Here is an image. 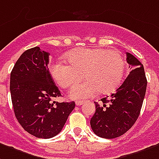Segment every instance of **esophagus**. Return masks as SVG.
<instances>
[{
    "label": "esophagus",
    "mask_w": 159,
    "mask_h": 159,
    "mask_svg": "<svg viewBox=\"0 0 159 159\" xmlns=\"http://www.w3.org/2000/svg\"><path fill=\"white\" fill-rule=\"evenodd\" d=\"M83 100H76V105H77V106H80V105H82V104H83Z\"/></svg>",
    "instance_id": "obj_1"
}]
</instances>
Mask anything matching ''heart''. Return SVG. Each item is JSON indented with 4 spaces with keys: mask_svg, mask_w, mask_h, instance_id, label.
I'll use <instances>...</instances> for the list:
<instances>
[{
    "mask_svg": "<svg viewBox=\"0 0 159 159\" xmlns=\"http://www.w3.org/2000/svg\"><path fill=\"white\" fill-rule=\"evenodd\" d=\"M66 59L69 64L57 61L51 65L50 74L63 89L74 85L83 76L85 78L83 83L70 89L71 98H87L98 91L109 93L115 91L121 82L125 61L118 50L81 48L70 51Z\"/></svg>",
    "mask_w": 159,
    "mask_h": 159,
    "instance_id": "1",
    "label": "heart"
}]
</instances>
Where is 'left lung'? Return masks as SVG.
<instances>
[{
	"label": "left lung",
	"mask_w": 159,
	"mask_h": 159,
	"mask_svg": "<svg viewBox=\"0 0 159 159\" xmlns=\"http://www.w3.org/2000/svg\"><path fill=\"white\" fill-rule=\"evenodd\" d=\"M126 61L131 70L121 86L109 99L102 98L101 105L95 102L96 111L90 125L93 132L103 138L122 136L135 124L141 112L148 84L144 67L130 53H126Z\"/></svg>",
	"instance_id": "8db88e82"
}]
</instances>
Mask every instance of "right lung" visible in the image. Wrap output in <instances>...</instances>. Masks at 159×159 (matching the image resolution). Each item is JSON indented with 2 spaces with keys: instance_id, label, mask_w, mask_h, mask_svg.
Masks as SVG:
<instances>
[{
  "instance_id": "add662e5",
  "label": "right lung",
  "mask_w": 159,
  "mask_h": 159,
  "mask_svg": "<svg viewBox=\"0 0 159 159\" xmlns=\"http://www.w3.org/2000/svg\"><path fill=\"white\" fill-rule=\"evenodd\" d=\"M49 56L39 47L26 50L14 65L10 77L17 121L29 134L43 139L60 133L75 108L73 101H53L61 94L48 68Z\"/></svg>"
}]
</instances>
